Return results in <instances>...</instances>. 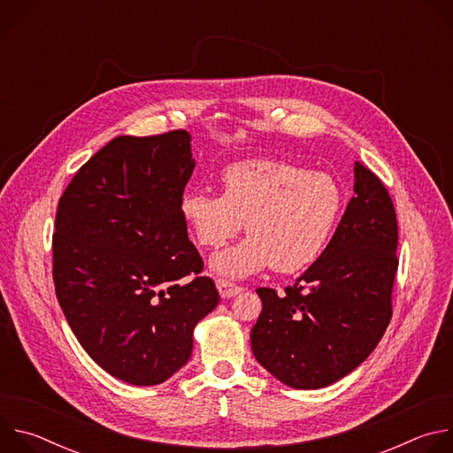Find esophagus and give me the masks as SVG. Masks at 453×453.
<instances>
[{
	"label": "esophagus",
	"instance_id": "esophagus-1",
	"mask_svg": "<svg viewBox=\"0 0 453 453\" xmlns=\"http://www.w3.org/2000/svg\"><path fill=\"white\" fill-rule=\"evenodd\" d=\"M217 288H219V294L222 296V299H229L236 294H240V287L231 283V281H226V280H217Z\"/></svg>",
	"mask_w": 453,
	"mask_h": 453
}]
</instances>
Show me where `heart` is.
<instances>
[{"mask_svg":"<svg viewBox=\"0 0 453 453\" xmlns=\"http://www.w3.org/2000/svg\"><path fill=\"white\" fill-rule=\"evenodd\" d=\"M224 193L186 189L179 211L204 247H220L245 226L238 245L219 250L211 267L243 278L273 265L297 273L325 252L344 208V191L326 172L278 159H247L222 172Z\"/></svg>","mask_w":453,"mask_h":453,"instance_id":"b5f03b06","label":"heart"}]
</instances>
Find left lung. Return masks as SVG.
<instances>
[{"label":"left lung","instance_id":"left-lung-1","mask_svg":"<svg viewBox=\"0 0 453 453\" xmlns=\"http://www.w3.org/2000/svg\"><path fill=\"white\" fill-rule=\"evenodd\" d=\"M351 197L328 247L278 296L257 288L264 308L250 348L294 389H322L376 348L393 315L398 222L381 180L355 163Z\"/></svg>","mask_w":453,"mask_h":453}]
</instances>
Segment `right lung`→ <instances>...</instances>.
I'll list each match as a JSON object with an SVG mask.
<instances>
[{
  "instance_id": "obj_1",
  "label": "right lung",
  "mask_w": 453,
  "mask_h": 453,
  "mask_svg": "<svg viewBox=\"0 0 453 453\" xmlns=\"http://www.w3.org/2000/svg\"><path fill=\"white\" fill-rule=\"evenodd\" d=\"M191 136H118L75 173L57 206L53 283L86 353L114 378L157 385L191 357L220 301L179 203ZM193 275L189 282H182Z\"/></svg>"
}]
</instances>
